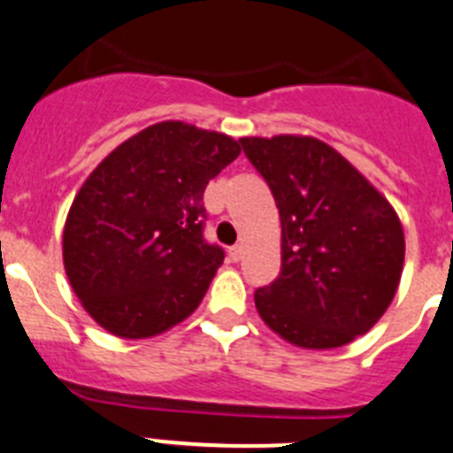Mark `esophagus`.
Returning <instances> with one entry per match:
<instances>
[{
  "instance_id": "obj_1",
  "label": "esophagus",
  "mask_w": 453,
  "mask_h": 453,
  "mask_svg": "<svg viewBox=\"0 0 453 453\" xmlns=\"http://www.w3.org/2000/svg\"><path fill=\"white\" fill-rule=\"evenodd\" d=\"M227 255H230L232 262H239V259H242V255H243V249H242V246H232V249L227 250Z\"/></svg>"
}]
</instances>
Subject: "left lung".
I'll return each mask as SVG.
<instances>
[{"label":"left lung","instance_id":"obj_1","mask_svg":"<svg viewBox=\"0 0 453 453\" xmlns=\"http://www.w3.org/2000/svg\"><path fill=\"white\" fill-rule=\"evenodd\" d=\"M280 211V275L255 292L273 333L337 349L390 308L406 239L392 204L335 148L312 136L239 139Z\"/></svg>","mask_w":453,"mask_h":453}]
</instances>
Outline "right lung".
I'll list each match as a JSON object with an SVG mask.
<instances>
[{
	"instance_id": "obj_1",
	"label": "right lung",
	"mask_w": 453,
	"mask_h": 453,
	"mask_svg": "<svg viewBox=\"0 0 453 453\" xmlns=\"http://www.w3.org/2000/svg\"><path fill=\"white\" fill-rule=\"evenodd\" d=\"M242 148L166 120L134 134L81 184L63 227V266L111 335L155 337L194 312L223 249L204 242V187Z\"/></svg>"
}]
</instances>
